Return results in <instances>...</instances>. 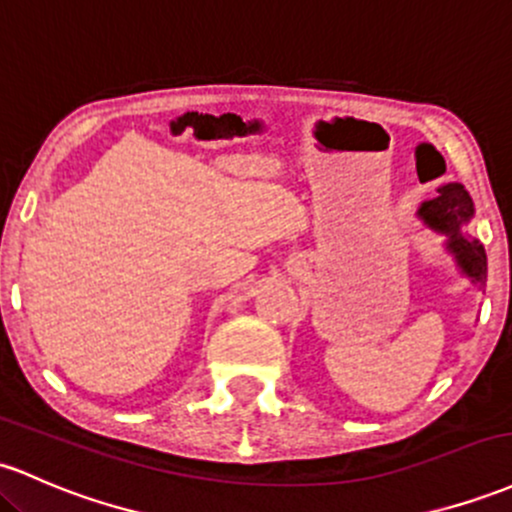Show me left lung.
Segmentation results:
<instances>
[{"mask_svg":"<svg viewBox=\"0 0 512 512\" xmlns=\"http://www.w3.org/2000/svg\"><path fill=\"white\" fill-rule=\"evenodd\" d=\"M418 213L430 228L447 235L449 252L457 257V265L462 267L466 277L471 282L484 284L488 272L484 245H481V240L462 233V228L474 216V204H471V196L462 184H445L435 199L420 206Z\"/></svg>","mask_w":512,"mask_h":512,"instance_id":"8db88e82","label":"left lung"}]
</instances>
